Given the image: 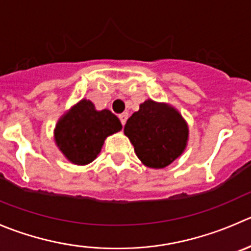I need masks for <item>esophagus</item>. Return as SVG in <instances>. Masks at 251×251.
<instances>
[{
	"label": "esophagus",
	"instance_id": "1",
	"mask_svg": "<svg viewBox=\"0 0 251 251\" xmlns=\"http://www.w3.org/2000/svg\"><path fill=\"white\" fill-rule=\"evenodd\" d=\"M127 118H128V113H127V111H124L123 114H120V115H119V119H120V121H121V124H123V126L126 124V120H127Z\"/></svg>",
	"mask_w": 251,
	"mask_h": 251
}]
</instances>
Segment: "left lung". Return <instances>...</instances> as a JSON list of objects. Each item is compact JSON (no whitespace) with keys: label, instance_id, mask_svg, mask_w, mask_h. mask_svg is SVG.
<instances>
[{"label":"left lung","instance_id":"obj_1","mask_svg":"<svg viewBox=\"0 0 251 251\" xmlns=\"http://www.w3.org/2000/svg\"><path fill=\"white\" fill-rule=\"evenodd\" d=\"M124 132L141 162L154 169L165 168L180 157L189 137L187 124L179 111L152 99L128 118Z\"/></svg>","mask_w":251,"mask_h":251}]
</instances>
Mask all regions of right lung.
Masks as SVG:
<instances>
[{"label":"right lung","mask_w":251,"mask_h":251,"mask_svg":"<svg viewBox=\"0 0 251 251\" xmlns=\"http://www.w3.org/2000/svg\"><path fill=\"white\" fill-rule=\"evenodd\" d=\"M123 128L110 110H96L91 100L82 99L61 116L55 127V142L71 163L86 165L100 153L108 136Z\"/></svg>","instance_id":"obj_1"}]
</instances>
